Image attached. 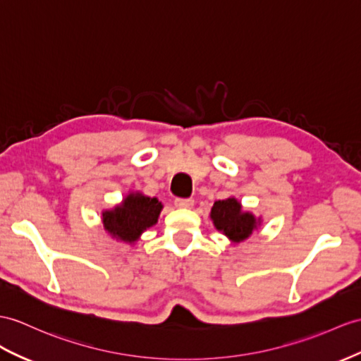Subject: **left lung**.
Segmentation results:
<instances>
[{
  "instance_id": "left-lung-1",
  "label": "left lung",
  "mask_w": 361,
  "mask_h": 361,
  "mask_svg": "<svg viewBox=\"0 0 361 361\" xmlns=\"http://www.w3.org/2000/svg\"><path fill=\"white\" fill-rule=\"evenodd\" d=\"M162 204L156 197L130 195L121 207L104 213V226L121 240L135 242L147 228L153 226L161 214Z\"/></svg>"
}]
</instances>
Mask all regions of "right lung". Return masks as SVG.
<instances>
[{
    "instance_id": "add662e5",
    "label": "right lung",
    "mask_w": 361,
    "mask_h": 361,
    "mask_svg": "<svg viewBox=\"0 0 361 361\" xmlns=\"http://www.w3.org/2000/svg\"><path fill=\"white\" fill-rule=\"evenodd\" d=\"M242 207L235 199L214 202L211 219L219 231H224L231 240H245L256 228V219L250 213H242Z\"/></svg>"
}]
</instances>
